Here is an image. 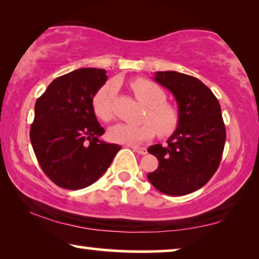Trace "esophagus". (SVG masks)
I'll return each instance as SVG.
<instances>
[{
	"mask_svg": "<svg viewBox=\"0 0 259 259\" xmlns=\"http://www.w3.org/2000/svg\"><path fill=\"white\" fill-rule=\"evenodd\" d=\"M131 147L133 148L134 152H137V153H139V154L145 155L147 153V148H145V147H139V146H131Z\"/></svg>",
	"mask_w": 259,
	"mask_h": 259,
	"instance_id": "obj_1",
	"label": "esophagus"
}]
</instances>
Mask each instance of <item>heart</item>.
Listing matches in <instances>:
<instances>
[{
	"label": "heart",
	"instance_id": "obj_1",
	"mask_svg": "<svg viewBox=\"0 0 259 259\" xmlns=\"http://www.w3.org/2000/svg\"><path fill=\"white\" fill-rule=\"evenodd\" d=\"M116 90V83L111 81L104 84L94 95V113L102 121H109L113 118ZM132 90L136 97L148 107L144 118V121L146 122L137 126L118 123L109 128V138L115 143L139 145L152 139L155 131L161 137L169 136L175 132L179 123V112L176 106L165 102L166 94L164 90L146 79L134 80Z\"/></svg>",
	"mask_w": 259,
	"mask_h": 259
}]
</instances>
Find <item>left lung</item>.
Returning <instances> with one entry per match:
<instances>
[{"label":"left lung","instance_id":"8db88e82","mask_svg":"<svg viewBox=\"0 0 259 259\" xmlns=\"http://www.w3.org/2000/svg\"><path fill=\"white\" fill-rule=\"evenodd\" d=\"M154 80L175 97L179 123L166 146L148 147L159 166L147 178L162 193L185 196L203 187L221 162L226 139L221 105L194 76L167 70L155 72Z\"/></svg>","mask_w":259,"mask_h":259}]
</instances>
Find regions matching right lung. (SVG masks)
<instances>
[{
  "instance_id": "1",
  "label": "right lung",
  "mask_w": 259,
  "mask_h": 259,
  "mask_svg": "<svg viewBox=\"0 0 259 259\" xmlns=\"http://www.w3.org/2000/svg\"><path fill=\"white\" fill-rule=\"evenodd\" d=\"M107 81L105 69L80 68L56 77L35 104L30 141L49 179L67 190L97 182L121 148L100 139L93 98Z\"/></svg>"
}]
</instances>
